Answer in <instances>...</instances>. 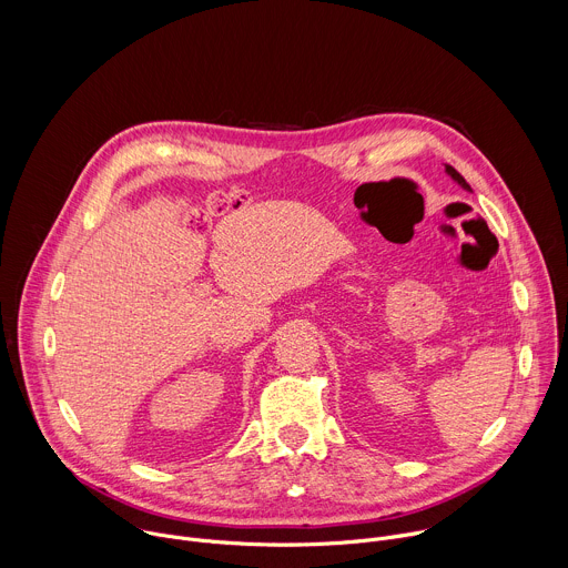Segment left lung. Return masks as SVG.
<instances>
[{
	"instance_id": "left-lung-1",
	"label": "left lung",
	"mask_w": 568,
	"mask_h": 568,
	"mask_svg": "<svg viewBox=\"0 0 568 568\" xmlns=\"http://www.w3.org/2000/svg\"><path fill=\"white\" fill-rule=\"evenodd\" d=\"M445 171H447V173H449V175H452V180H456V182H458V184H460V186H463V189H467V191H469V184H467V182H465V180H463V175H460V173H458V171H456V169H452V166H447V169H445Z\"/></svg>"
}]
</instances>
